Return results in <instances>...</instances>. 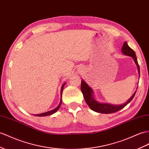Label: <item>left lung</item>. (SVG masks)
<instances>
[{
    "mask_svg": "<svg viewBox=\"0 0 149 149\" xmlns=\"http://www.w3.org/2000/svg\"><path fill=\"white\" fill-rule=\"evenodd\" d=\"M121 52L123 53L124 55L131 56L133 58L135 64L136 65L137 68H138L139 74L140 75V67L138 63V61H137L135 52L129 47L127 41L125 42L123 47H122ZM81 89L82 93L83 94L84 97V100L87 105L89 106V108L92 110H93L94 111L100 113H104V114L113 113L114 112L118 111L119 110L123 108L125 106H127L129 102L133 100V98L134 97L136 92V91H135V92L133 93V94L132 96V97L130 98L129 100L125 102V103L120 104V105H114V104H108V103H100V102H98L97 101L95 100L93 97V89H91V87L87 84L86 82H84V81H83V80L81 81Z\"/></svg>",
    "mask_w": 149,
    "mask_h": 149,
    "instance_id": "obj_1",
    "label": "left lung"
}]
</instances>
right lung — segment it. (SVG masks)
<instances>
[{
	"label": "right lung",
	"mask_w": 149,
	"mask_h": 149,
	"mask_svg": "<svg viewBox=\"0 0 149 149\" xmlns=\"http://www.w3.org/2000/svg\"><path fill=\"white\" fill-rule=\"evenodd\" d=\"M66 82H65L62 85V88H61V100H60V104H58V106H57L56 108H55V109H53L52 110H51V111H47V112H45V113H41V114H35V116H49V115H51V114L55 113V112H56L57 111H58V109L60 108V105H61V103H62V91L63 90V87L65 86V84Z\"/></svg>",
	"instance_id": "1"
}]
</instances>
